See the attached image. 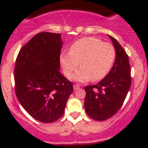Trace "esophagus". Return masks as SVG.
I'll list each match as a JSON object with an SVG mask.
<instances>
[{
    "label": "esophagus",
    "mask_w": 148,
    "mask_h": 148,
    "mask_svg": "<svg viewBox=\"0 0 148 148\" xmlns=\"http://www.w3.org/2000/svg\"><path fill=\"white\" fill-rule=\"evenodd\" d=\"M73 87H74V90H77V89H79L80 86L79 84H74V86H73Z\"/></svg>",
    "instance_id": "1"
}]
</instances>
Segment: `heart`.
Masks as SVG:
<instances>
[{"label":"heart","instance_id":"obj_1","mask_svg":"<svg viewBox=\"0 0 148 148\" xmlns=\"http://www.w3.org/2000/svg\"><path fill=\"white\" fill-rule=\"evenodd\" d=\"M115 59V50L112 44L103 43L99 38L87 37L71 44L70 51H62L59 56L61 66L66 76H69L79 65L81 68L70 76L77 82L90 79L100 80L111 69Z\"/></svg>","mask_w":148,"mask_h":148}]
</instances>
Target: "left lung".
Here are the masks:
<instances>
[{"label":"left lung","instance_id":"left-lung-1","mask_svg":"<svg viewBox=\"0 0 148 148\" xmlns=\"http://www.w3.org/2000/svg\"><path fill=\"white\" fill-rule=\"evenodd\" d=\"M115 49L114 65L102 81L85 86V111L95 120L110 118L122 107L131 85L129 58L118 41L108 35Z\"/></svg>","mask_w":148,"mask_h":148}]
</instances>
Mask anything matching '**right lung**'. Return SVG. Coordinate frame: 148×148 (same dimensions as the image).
<instances>
[{
  "label": "right lung",
  "instance_id": "1",
  "mask_svg": "<svg viewBox=\"0 0 148 148\" xmlns=\"http://www.w3.org/2000/svg\"><path fill=\"white\" fill-rule=\"evenodd\" d=\"M62 34L42 32L23 46L16 61L15 91L24 110L39 122L62 117L73 84L60 73Z\"/></svg>",
  "mask_w": 148,
  "mask_h": 148
}]
</instances>
